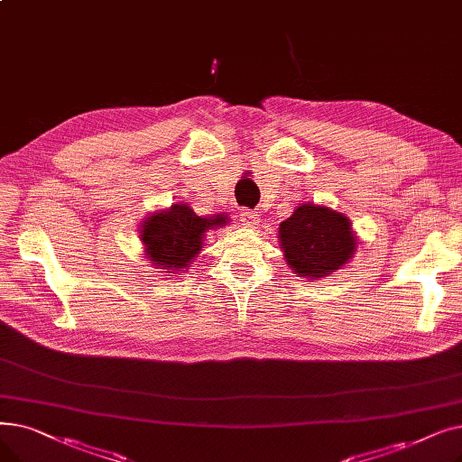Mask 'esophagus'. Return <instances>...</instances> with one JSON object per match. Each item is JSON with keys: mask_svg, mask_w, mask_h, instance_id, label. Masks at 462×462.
<instances>
[{"mask_svg": "<svg viewBox=\"0 0 462 462\" xmlns=\"http://www.w3.org/2000/svg\"><path fill=\"white\" fill-rule=\"evenodd\" d=\"M239 217H242V220L247 226H254V225H258V220H260L258 211H251V209H244L242 213H239Z\"/></svg>", "mask_w": 462, "mask_h": 462, "instance_id": "esophagus-1", "label": "esophagus"}]
</instances>
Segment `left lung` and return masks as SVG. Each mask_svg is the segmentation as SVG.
Listing matches in <instances>:
<instances>
[{
    "label": "left lung",
    "mask_w": 462,
    "mask_h": 462,
    "mask_svg": "<svg viewBox=\"0 0 462 462\" xmlns=\"http://www.w3.org/2000/svg\"><path fill=\"white\" fill-rule=\"evenodd\" d=\"M281 249L298 275L325 277L339 270L355 253L347 217L323 206L304 204L279 225Z\"/></svg>",
    "instance_id": "1"
}]
</instances>
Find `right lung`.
Segmentation results:
<instances>
[{
    "mask_svg": "<svg viewBox=\"0 0 462 462\" xmlns=\"http://www.w3.org/2000/svg\"><path fill=\"white\" fill-rule=\"evenodd\" d=\"M225 225L223 217H198L189 206H171L170 211L156 213L142 230L147 254L154 264L164 270L187 268L192 258L202 251L206 230Z\"/></svg>",
    "mask_w": 462,
    "mask_h": 462,
    "instance_id": "obj_1",
    "label": "right lung"
}]
</instances>
